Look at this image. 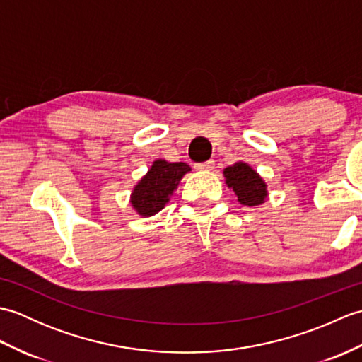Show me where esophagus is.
I'll list each match as a JSON object with an SVG mask.
<instances>
[{
    "label": "esophagus",
    "instance_id": "obj_1",
    "mask_svg": "<svg viewBox=\"0 0 362 362\" xmlns=\"http://www.w3.org/2000/svg\"><path fill=\"white\" fill-rule=\"evenodd\" d=\"M194 168L197 169V171H211V169L214 168V161L213 160L204 161V163H197Z\"/></svg>",
    "mask_w": 362,
    "mask_h": 362
}]
</instances>
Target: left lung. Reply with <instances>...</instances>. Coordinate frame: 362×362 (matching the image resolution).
Wrapping results in <instances>:
<instances>
[{"label":"left lung","instance_id":"left-lung-1","mask_svg":"<svg viewBox=\"0 0 362 362\" xmlns=\"http://www.w3.org/2000/svg\"><path fill=\"white\" fill-rule=\"evenodd\" d=\"M226 185L233 189L238 202L245 206H258L266 202L269 196L267 185L255 169L244 161H236L235 165L224 169Z\"/></svg>","mask_w":362,"mask_h":362}]
</instances>
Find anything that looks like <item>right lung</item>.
I'll return each mask as SVG.
<instances>
[{"mask_svg": "<svg viewBox=\"0 0 362 362\" xmlns=\"http://www.w3.org/2000/svg\"><path fill=\"white\" fill-rule=\"evenodd\" d=\"M189 171L191 168L183 161L169 163L163 158L156 160L130 193L132 209L143 218L157 214L169 202L182 177Z\"/></svg>", "mask_w": 362, "mask_h": 362, "instance_id": "obj_1", "label": "right lung"}]
</instances>
